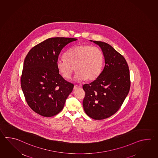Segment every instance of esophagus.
Wrapping results in <instances>:
<instances>
[{"label": "esophagus", "mask_w": 158, "mask_h": 158, "mask_svg": "<svg viewBox=\"0 0 158 158\" xmlns=\"http://www.w3.org/2000/svg\"><path fill=\"white\" fill-rule=\"evenodd\" d=\"M81 87V86H80V85H74V90H76V89H78V88H80Z\"/></svg>", "instance_id": "1"}]
</instances>
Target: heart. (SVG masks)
<instances>
[{"instance_id":"obj_1","label":"heart","mask_w":158,"mask_h":158,"mask_svg":"<svg viewBox=\"0 0 158 158\" xmlns=\"http://www.w3.org/2000/svg\"><path fill=\"white\" fill-rule=\"evenodd\" d=\"M103 52L96 47L87 44L75 45L69 49L64 57L58 58L57 68L65 79H70L77 71L75 79L77 81H92L99 76L103 66Z\"/></svg>"}]
</instances>
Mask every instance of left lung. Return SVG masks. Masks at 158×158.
<instances>
[{
    "instance_id": "1",
    "label": "left lung",
    "mask_w": 158,
    "mask_h": 158,
    "mask_svg": "<svg viewBox=\"0 0 158 158\" xmlns=\"http://www.w3.org/2000/svg\"><path fill=\"white\" fill-rule=\"evenodd\" d=\"M90 41L102 49L105 64L96 79L83 85L85 94L83 105L88 116L102 120L116 113L129 93V67L124 57L110 44Z\"/></svg>"
}]
</instances>
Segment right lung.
<instances>
[{"label": "right lung", "mask_w": 158, "mask_h": 158, "mask_svg": "<svg viewBox=\"0 0 158 158\" xmlns=\"http://www.w3.org/2000/svg\"><path fill=\"white\" fill-rule=\"evenodd\" d=\"M77 39L64 37L46 39L26 55L21 85L26 102L41 116L51 117L60 113L74 84L59 74L57 61L62 49Z\"/></svg>", "instance_id": "add662e5"}]
</instances>
